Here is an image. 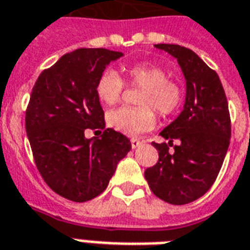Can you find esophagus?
I'll list each match as a JSON object with an SVG mask.
<instances>
[{
	"instance_id": "obj_1",
	"label": "esophagus",
	"mask_w": 250,
	"mask_h": 250,
	"mask_svg": "<svg viewBox=\"0 0 250 250\" xmlns=\"http://www.w3.org/2000/svg\"><path fill=\"white\" fill-rule=\"evenodd\" d=\"M130 144H132L133 149H137L138 146L142 145V142H141L140 140H137V138H132V140H130Z\"/></svg>"
}]
</instances>
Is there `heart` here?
Segmentation results:
<instances>
[{
  "label": "heart",
  "mask_w": 250,
  "mask_h": 250,
  "mask_svg": "<svg viewBox=\"0 0 250 250\" xmlns=\"http://www.w3.org/2000/svg\"><path fill=\"white\" fill-rule=\"evenodd\" d=\"M126 80L134 87H141L137 104L141 106H121L110 110L106 123L114 130L138 136L147 132L155 125V109L161 116H170L175 112L183 100V89L168 79L167 69L151 63H137L126 68ZM124 91V80L113 69H105L96 84L99 100L106 105L116 104Z\"/></svg>",
  "instance_id": "obj_1"
}]
</instances>
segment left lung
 Listing matches in <instances>:
<instances>
[{"instance_id":"8db88e82","label":"left lung","mask_w":250,"mask_h":250,"mask_svg":"<svg viewBox=\"0 0 250 250\" xmlns=\"http://www.w3.org/2000/svg\"><path fill=\"white\" fill-rule=\"evenodd\" d=\"M174 56L186 80L181 114L159 133L168 142L154 144L159 159L145 178L155 196L187 204L207 192L217 178L230 140L228 101L219 75L192 50L179 44H154ZM178 141L174 153L169 146Z\"/></svg>"}]
</instances>
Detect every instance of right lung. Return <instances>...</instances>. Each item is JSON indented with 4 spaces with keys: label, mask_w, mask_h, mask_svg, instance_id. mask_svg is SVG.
<instances>
[{
    "label": "right lung",
    "mask_w": 250,
    "mask_h": 250,
    "mask_svg": "<svg viewBox=\"0 0 250 250\" xmlns=\"http://www.w3.org/2000/svg\"><path fill=\"white\" fill-rule=\"evenodd\" d=\"M121 56L106 48H78L44 69L31 92L26 132L35 165L48 187L72 202L99 196L132 149L127 137L104 130V110L96 93L100 75ZM87 128L104 132L85 139Z\"/></svg>",
    "instance_id": "right-lung-1"
}]
</instances>
